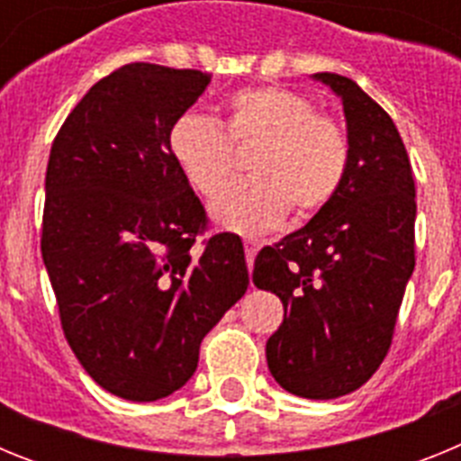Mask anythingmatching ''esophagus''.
Instances as JSON below:
<instances>
[{
  "instance_id": "1",
  "label": "esophagus",
  "mask_w": 461,
  "mask_h": 461,
  "mask_svg": "<svg viewBox=\"0 0 461 461\" xmlns=\"http://www.w3.org/2000/svg\"><path fill=\"white\" fill-rule=\"evenodd\" d=\"M258 247L260 244L256 242V240H251V238H244V254H247V266H254V258H256V254H258Z\"/></svg>"
}]
</instances>
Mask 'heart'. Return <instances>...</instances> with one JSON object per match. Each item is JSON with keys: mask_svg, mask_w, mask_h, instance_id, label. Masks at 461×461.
<instances>
[{"mask_svg": "<svg viewBox=\"0 0 461 461\" xmlns=\"http://www.w3.org/2000/svg\"><path fill=\"white\" fill-rule=\"evenodd\" d=\"M168 148L189 185L207 198L237 172V153L255 149V177L212 203L217 223L240 233L267 230L288 210L293 219L313 217L337 195L351 158L348 136L335 117L316 113L304 94L276 85L230 94L226 129L185 113L170 126Z\"/></svg>", "mask_w": 461, "mask_h": 461, "instance_id": "1", "label": "heart"}]
</instances>
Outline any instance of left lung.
<instances>
[{
	"label": "left lung",
	"instance_id": "8db88e82",
	"mask_svg": "<svg viewBox=\"0 0 461 461\" xmlns=\"http://www.w3.org/2000/svg\"><path fill=\"white\" fill-rule=\"evenodd\" d=\"M313 80L344 105L348 170L307 226L260 249L254 284L284 303L266 346L275 381L297 397L335 399L367 383L393 341L415 267V185L388 113L346 76Z\"/></svg>",
	"mask_w": 461,
	"mask_h": 461
}]
</instances>
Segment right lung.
Instances as JSON below:
<instances>
[{
  "label": "right lung",
  "instance_id": "add662e5",
  "mask_svg": "<svg viewBox=\"0 0 461 461\" xmlns=\"http://www.w3.org/2000/svg\"><path fill=\"white\" fill-rule=\"evenodd\" d=\"M210 73L133 62L85 94L52 142L41 254L64 337L101 388L157 402L198 367L203 337L249 286L242 240L205 207L168 148Z\"/></svg>",
  "mask_w": 461,
  "mask_h": 461
}]
</instances>
